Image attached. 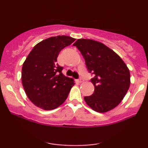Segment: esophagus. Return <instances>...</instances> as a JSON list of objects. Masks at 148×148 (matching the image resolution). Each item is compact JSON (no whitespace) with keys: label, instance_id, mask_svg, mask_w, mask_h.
I'll use <instances>...</instances> for the list:
<instances>
[{"label":"esophagus","instance_id":"1","mask_svg":"<svg viewBox=\"0 0 148 148\" xmlns=\"http://www.w3.org/2000/svg\"><path fill=\"white\" fill-rule=\"evenodd\" d=\"M77 82H79V83H82L83 82H84V79H79L77 80Z\"/></svg>","mask_w":148,"mask_h":148}]
</instances>
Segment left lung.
Instances as JSON below:
<instances>
[{
    "mask_svg": "<svg viewBox=\"0 0 148 148\" xmlns=\"http://www.w3.org/2000/svg\"><path fill=\"white\" fill-rule=\"evenodd\" d=\"M73 45L81 52L86 66L94 77L91 82L95 90L85 96L86 104L98 112H106L120 104L130 86V72L116 52L102 42L78 39Z\"/></svg>",
    "mask_w": 148,
    "mask_h": 148,
    "instance_id": "left-lung-1",
    "label": "left lung"
}]
</instances>
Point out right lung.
Masks as SVG:
<instances>
[{"label":"right lung","mask_w":148,"mask_h":148,"mask_svg":"<svg viewBox=\"0 0 148 148\" xmlns=\"http://www.w3.org/2000/svg\"><path fill=\"white\" fill-rule=\"evenodd\" d=\"M75 39L57 36L44 40L33 48L22 66L21 82L29 100L38 108L53 110L67 98L73 79L62 73L57 64L60 52Z\"/></svg>","instance_id":"add662e5"}]
</instances>
